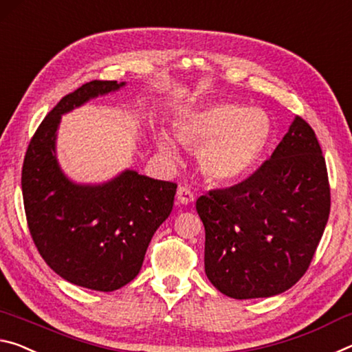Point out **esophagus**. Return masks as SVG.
Instances as JSON below:
<instances>
[{
    "mask_svg": "<svg viewBox=\"0 0 352 352\" xmlns=\"http://www.w3.org/2000/svg\"><path fill=\"white\" fill-rule=\"evenodd\" d=\"M176 198H177V203L188 204V203H192V201L195 199V195H193L192 190H190L187 186H181L179 188H177V192H176Z\"/></svg>",
    "mask_w": 352,
    "mask_h": 352,
    "instance_id": "obj_1",
    "label": "esophagus"
}]
</instances>
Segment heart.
Returning <instances> with one entry per match:
<instances>
[{
  "label": "heart",
  "instance_id": "b5f03b06",
  "mask_svg": "<svg viewBox=\"0 0 352 352\" xmlns=\"http://www.w3.org/2000/svg\"><path fill=\"white\" fill-rule=\"evenodd\" d=\"M176 134L186 145L199 146V168L206 177L230 182L248 175L262 159L272 140L273 123L262 109L215 102L181 113ZM159 146L166 154H177V143L166 132L159 135Z\"/></svg>",
  "mask_w": 352,
  "mask_h": 352
}]
</instances>
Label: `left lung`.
I'll return each instance as SVG.
<instances>
[{
  "label": "left lung",
  "mask_w": 352,
  "mask_h": 352,
  "mask_svg": "<svg viewBox=\"0 0 352 352\" xmlns=\"http://www.w3.org/2000/svg\"><path fill=\"white\" fill-rule=\"evenodd\" d=\"M197 210L215 289L235 299L289 290L307 272L331 212L326 160L310 124L296 117L261 168L199 197Z\"/></svg>",
  "instance_id": "obj_1"
}]
</instances>
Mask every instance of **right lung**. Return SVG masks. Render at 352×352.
<instances>
[{
  "label": "right lung",
  "instance_id": "1",
  "mask_svg": "<svg viewBox=\"0 0 352 352\" xmlns=\"http://www.w3.org/2000/svg\"><path fill=\"white\" fill-rule=\"evenodd\" d=\"M123 85L90 80L63 96L32 135L21 170L28 228L40 256L60 278L96 292L122 289L138 274L177 188L134 170L101 186H84L68 179L57 164L62 115Z\"/></svg>",
  "mask_w": 352,
  "mask_h": 352
}]
</instances>
